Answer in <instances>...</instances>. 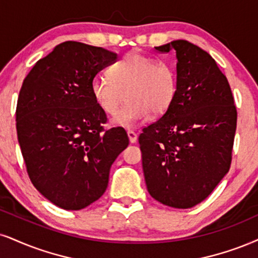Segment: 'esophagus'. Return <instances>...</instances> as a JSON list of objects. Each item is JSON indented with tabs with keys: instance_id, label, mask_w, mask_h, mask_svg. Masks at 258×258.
Listing matches in <instances>:
<instances>
[{
	"instance_id": "1",
	"label": "esophagus",
	"mask_w": 258,
	"mask_h": 258,
	"mask_svg": "<svg viewBox=\"0 0 258 258\" xmlns=\"http://www.w3.org/2000/svg\"><path fill=\"white\" fill-rule=\"evenodd\" d=\"M126 134H128L130 144H135L136 140H138V134H136L135 132H133V130H128V133H126Z\"/></svg>"
}]
</instances>
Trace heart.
I'll use <instances>...</instances> for the list:
<instances>
[{"mask_svg": "<svg viewBox=\"0 0 258 258\" xmlns=\"http://www.w3.org/2000/svg\"><path fill=\"white\" fill-rule=\"evenodd\" d=\"M107 78H94L91 95L101 111L114 116L126 94L128 103L114 117L117 125L130 128L170 110L177 94V73L170 63L130 52L107 68Z\"/></svg>", "mask_w": 258, "mask_h": 258, "instance_id": "b5f03b06", "label": "heart"}]
</instances>
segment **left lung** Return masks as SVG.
Wrapping results in <instances>:
<instances>
[{
	"label": "left lung",
	"mask_w": 258,
	"mask_h": 258,
	"mask_svg": "<svg viewBox=\"0 0 258 258\" xmlns=\"http://www.w3.org/2000/svg\"><path fill=\"white\" fill-rule=\"evenodd\" d=\"M177 57V94L139 144L148 192L165 206L186 209L211 195L228 172L237 109L214 58L186 40L157 46Z\"/></svg>",
	"instance_id": "1"
}]
</instances>
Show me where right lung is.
Listing matches in <instances>:
<instances>
[{
    "mask_svg": "<svg viewBox=\"0 0 258 258\" xmlns=\"http://www.w3.org/2000/svg\"><path fill=\"white\" fill-rule=\"evenodd\" d=\"M117 53L79 41L58 44L22 82L17 133L32 184L66 211L100 199L111 165L128 147L120 126L105 129L106 113L91 95V82Z\"/></svg>",
    "mask_w": 258,
    "mask_h": 258,
    "instance_id": "1",
    "label": "right lung"
}]
</instances>
